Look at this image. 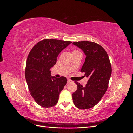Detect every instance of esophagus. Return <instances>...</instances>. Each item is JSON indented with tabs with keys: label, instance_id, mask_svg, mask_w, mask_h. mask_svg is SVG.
<instances>
[{
	"label": "esophagus",
	"instance_id": "1",
	"mask_svg": "<svg viewBox=\"0 0 133 133\" xmlns=\"http://www.w3.org/2000/svg\"><path fill=\"white\" fill-rule=\"evenodd\" d=\"M71 82H72L71 80L70 79H68V83H71Z\"/></svg>",
	"mask_w": 133,
	"mask_h": 133
}]
</instances>
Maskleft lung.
<instances>
[{
  "label": "left lung",
  "mask_w": 133,
  "mask_h": 133,
  "mask_svg": "<svg viewBox=\"0 0 133 133\" xmlns=\"http://www.w3.org/2000/svg\"><path fill=\"white\" fill-rule=\"evenodd\" d=\"M73 44L81 49L86 58L81 72L89 78L85 86L77 82L78 88L72 94L75 107L80 109L92 108L105 94L111 74V66L108 55L99 44L89 41L75 42Z\"/></svg>",
  "instance_id": "8db88e82"
}]
</instances>
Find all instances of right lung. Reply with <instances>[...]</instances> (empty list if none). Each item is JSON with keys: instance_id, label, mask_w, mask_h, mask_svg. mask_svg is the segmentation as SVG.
<instances>
[{"instance_id": "add662e5", "label": "right lung", "mask_w": 133, "mask_h": 133, "mask_svg": "<svg viewBox=\"0 0 133 133\" xmlns=\"http://www.w3.org/2000/svg\"><path fill=\"white\" fill-rule=\"evenodd\" d=\"M71 43L53 39L43 40L35 44L28 55L26 81L32 97L41 107L56 105L60 92L66 84L67 79L64 76H52L50 69L57 63L59 53Z\"/></svg>"}]
</instances>
